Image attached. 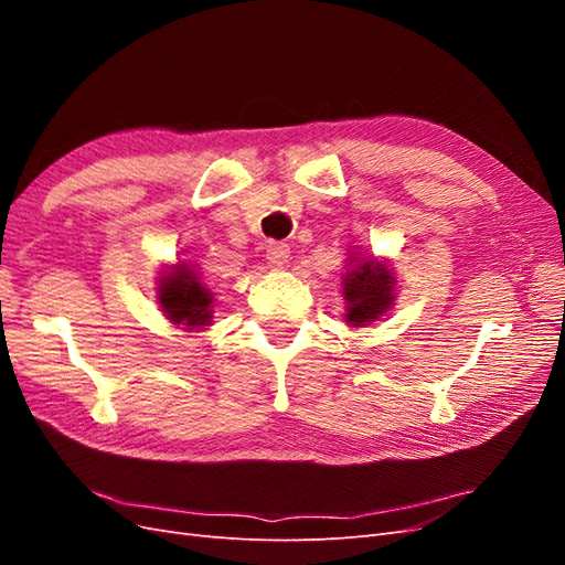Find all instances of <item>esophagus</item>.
Instances as JSON below:
<instances>
[{
	"label": "esophagus",
	"instance_id": "obj_1",
	"mask_svg": "<svg viewBox=\"0 0 565 565\" xmlns=\"http://www.w3.org/2000/svg\"><path fill=\"white\" fill-rule=\"evenodd\" d=\"M266 259L273 266H282L289 259V245H285V243H268L266 245Z\"/></svg>",
	"mask_w": 565,
	"mask_h": 565
}]
</instances>
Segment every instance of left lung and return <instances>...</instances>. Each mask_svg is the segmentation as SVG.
<instances>
[{
  "label": "left lung",
  "mask_w": 565,
  "mask_h": 565,
  "mask_svg": "<svg viewBox=\"0 0 565 565\" xmlns=\"http://www.w3.org/2000/svg\"><path fill=\"white\" fill-rule=\"evenodd\" d=\"M353 264L344 276V299H347V322L353 328H363L384 316L393 306V285L396 278L388 264L377 259H349Z\"/></svg>",
  "instance_id": "left-lung-1"
}]
</instances>
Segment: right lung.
<instances>
[{
    "instance_id": "add662e5",
    "label": "right lung",
    "mask_w": 565,
    "mask_h": 565,
    "mask_svg": "<svg viewBox=\"0 0 565 565\" xmlns=\"http://www.w3.org/2000/svg\"><path fill=\"white\" fill-rule=\"evenodd\" d=\"M158 301L164 316L188 330H200L212 322V295L198 280V273L188 264L162 270Z\"/></svg>"
}]
</instances>
